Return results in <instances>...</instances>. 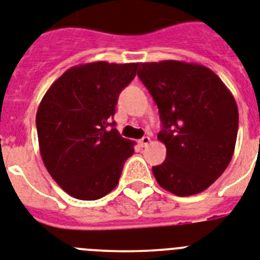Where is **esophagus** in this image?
<instances>
[{
	"instance_id": "34e87169",
	"label": "esophagus",
	"mask_w": 260,
	"mask_h": 260,
	"mask_svg": "<svg viewBox=\"0 0 260 260\" xmlns=\"http://www.w3.org/2000/svg\"><path fill=\"white\" fill-rule=\"evenodd\" d=\"M149 141H150V139L148 136H144L143 139H140V140H139V144H140L141 147H147L148 144H149Z\"/></svg>"
}]
</instances>
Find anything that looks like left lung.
Masks as SVG:
<instances>
[{
  "mask_svg": "<svg viewBox=\"0 0 260 260\" xmlns=\"http://www.w3.org/2000/svg\"><path fill=\"white\" fill-rule=\"evenodd\" d=\"M139 78L158 107L157 137L167 158L152 168L161 187L186 197L204 191L224 172L234 153L238 107L210 69L180 60L141 63Z\"/></svg>",
  "mask_w": 260,
  "mask_h": 260,
  "instance_id": "left-lung-1",
  "label": "left lung"
}]
</instances>
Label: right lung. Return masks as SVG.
<instances>
[{
  "mask_svg": "<svg viewBox=\"0 0 260 260\" xmlns=\"http://www.w3.org/2000/svg\"><path fill=\"white\" fill-rule=\"evenodd\" d=\"M139 63L93 62L71 67L45 93L37 111L43 164L74 198L93 201L119 184L134 143L112 121L117 98Z\"/></svg>",
  "mask_w": 260,
  "mask_h": 260,
  "instance_id": "right-lung-1",
  "label": "right lung"
}]
</instances>
